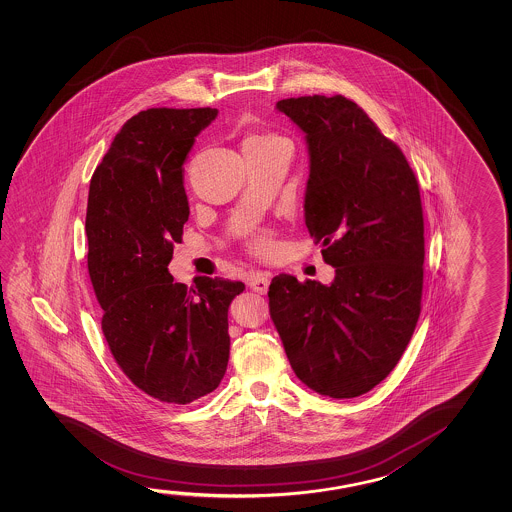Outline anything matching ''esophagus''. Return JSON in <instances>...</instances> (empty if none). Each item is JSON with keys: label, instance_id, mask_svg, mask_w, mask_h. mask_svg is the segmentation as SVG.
<instances>
[{"label": "esophagus", "instance_id": "esophagus-1", "mask_svg": "<svg viewBox=\"0 0 512 512\" xmlns=\"http://www.w3.org/2000/svg\"><path fill=\"white\" fill-rule=\"evenodd\" d=\"M248 285L255 293L266 294L268 293L269 277L266 273H253Z\"/></svg>", "mask_w": 512, "mask_h": 512}]
</instances>
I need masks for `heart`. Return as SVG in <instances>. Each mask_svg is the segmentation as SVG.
I'll use <instances>...</instances> for the list:
<instances>
[{"label":"heart","instance_id":"obj_1","mask_svg":"<svg viewBox=\"0 0 512 512\" xmlns=\"http://www.w3.org/2000/svg\"><path fill=\"white\" fill-rule=\"evenodd\" d=\"M252 244L257 252H268L269 248H271V239H269V235L266 234L255 235Z\"/></svg>","mask_w":512,"mask_h":512}]
</instances>
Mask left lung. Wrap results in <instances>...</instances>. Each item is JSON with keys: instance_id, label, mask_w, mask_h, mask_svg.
<instances>
[{"instance_id": "left-lung-1", "label": "left lung", "mask_w": 512, "mask_h": 512, "mask_svg": "<svg viewBox=\"0 0 512 512\" xmlns=\"http://www.w3.org/2000/svg\"><path fill=\"white\" fill-rule=\"evenodd\" d=\"M307 137L305 225L330 285L278 275L269 312L296 377L330 398L368 393L400 361L421 312L425 223L398 144L336 94L277 103Z\"/></svg>"}]
</instances>
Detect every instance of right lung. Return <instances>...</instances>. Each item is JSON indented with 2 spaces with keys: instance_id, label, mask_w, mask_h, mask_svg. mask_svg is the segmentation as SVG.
I'll return each mask as SVG.
<instances>
[{
  "instance_id": "1",
  "label": "right lung",
  "mask_w": 512,
  "mask_h": 512,
  "mask_svg": "<svg viewBox=\"0 0 512 512\" xmlns=\"http://www.w3.org/2000/svg\"><path fill=\"white\" fill-rule=\"evenodd\" d=\"M218 110H141L94 169L85 232L87 268L110 353L135 387L187 405L227 371L228 307L243 282H173L168 264L182 243L189 205L184 162Z\"/></svg>"
}]
</instances>
